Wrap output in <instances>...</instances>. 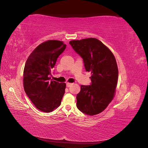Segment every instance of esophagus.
Instances as JSON below:
<instances>
[{"instance_id": "1", "label": "esophagus", "mask_w": 148, "mask_h": 148, "mask_svg": "<svg viewBox=\"0 0 148 148\" xmlns=\"http://www.w3.org/2000/svg\"><path fill=\"white\" fill-rule=\"evenodd\" d=\"M71 85H72V83H66V87H70Z\"/></svg>"}]
</instances>
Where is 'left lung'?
<instances>
[{"instance_id": "left-lung-1", "label": "left lung", "mask_w": 148, "mask_h": 148, "mask_svg": "<svg viewBox=\"0 0 148 148\" xmlns=\"http://www.w3.org/2000/svg\"><path fill=\"white\" fill-rule=\"evenodd\" d=\"M69 44L92 75L90 85H82L77 96V108L88 115L99 114L112 100L117 86L119 71L114 56L96 38L73 40Z\"/></svg>"}]
</instances>
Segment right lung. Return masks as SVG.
Here are the masks:
<instances>
[{"label": "right lung", "mask_w": 148, "mask_h": 148, "mask_svg": "<svg viewBox=\"0 0 148 148\" xmlns=\"http://www.w3.org/2000/svg\"><path fill=\"white\" fill-rule=\"evenodd\" d=\"M66 44L57 40L44 42L36 48L26 62L23 85L26 95L36 108L50 112L60 106L66 84L51 79L52 71Z\"/></svg>", "instance_id": "1"}]
</instances>
